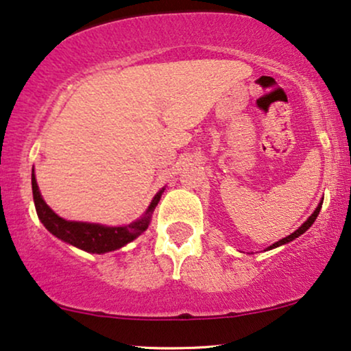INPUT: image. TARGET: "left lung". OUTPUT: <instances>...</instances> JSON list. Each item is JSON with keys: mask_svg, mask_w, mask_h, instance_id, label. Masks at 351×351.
<instances>
[{"mask_svg": "<svg viewBox=\"0 0 351 351\" xmlns=\"http://www.w3.org/2000/svg\"><path fill=\"white\" fill-rule=\"evenodd\" d=\"M321 207H322V202H321V204H319V206H317V208H316V210H314V212H313V214H311V217H309V219H308V220H306V221H304V223H303V225H301V227H300L298 230H296V232H293V233H291V234H288V237H285V238H283V239H280V241L274 243V245H272V246H270V247H269V250H272V247H277V246H282V245H285V243H290V241H293V239H295V238H298V237H300V234H303V233L306 232V230H308V228H309V227H311V225L314 223V220H316V219H317L319 212H321Z\"/></svg>", "mask_w": 351, "mask_h": 351, "instance_id": "1", "label": "left lung"}]
</instances>
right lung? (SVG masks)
Masks as SVG:
<instances>
[{
    "label": "right lung",
    "instance_id": "obj_1",
    "mask_svg": "<svg viewBox=\"0 0 351 351\" xmlns=\"http://www.w3.org/2000/svg\"><path fill=\"white\" fill-rule=\"evenodd\" d=\"M32 193H34V202H35V210H37L38 219L42 220V223L45 225L48 232L55 234L56 238L63 239V241L69 243V245L79 247L87 252H101L114 251L118 247H121L128 243L132 241L139 237L141 233H144L149 227L150 215H152L155 206L160 201V196L163 189L157 196L154 197V201L150 202V206L145 212V215L141 220L132 221V223L126 225V227H104L99 223H86V221H69L58 217L50 207L47 206V202L43 201L40 196V191L37 186V180L32 173Z\"/></svg>",
    "mask_w": 351,
    "mask_h": 351
}]
</instances>
